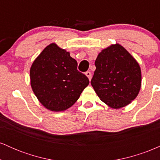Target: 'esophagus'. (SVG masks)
<instances>
[{"instance_id":"esophagus-1","label":"esophagus","mask_w":160,"mask_h":160,"mask_svg":"<svg viewBox=\"0 0 160 160\" xmlns=\"http://www.w3.org/2000/svg\"><path fill=\"white\" fill-rule=\"evenodd\" d=\"M86 75L88 77V78H89V80H90L92 79V73L90 71H86Z\"/></svg>"}]
</instances>
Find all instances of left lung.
Segmentation results:
<instances>
[{
  "instance_id": "left-lung-1",
  "label": "left lung",
  "mask_w": 160,
  "mask_h": 160,
  "mask_svg": "<svg viewBox=\"0 0 160 160\" xmlns=\"http://www.w3.org/2000/svg\"><path fill=\"white\" fill-rule=\"evenodd\" d=\"M91 84L102 102L112 108L125 107L141 89L140 66L120 44L111 45L98 54Z\"/></svg>"
}]
</instances>
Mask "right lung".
<instances>
[{"instance_id":"right-lung-1","label":"right lung","mask_w":160,"mask_h":160,"mask_svg":"<svg viewBox=\"0 0 160 160\" xmlns=\"http://www.w3.org/2000/svg\"><path fill=\"white\" fill-rule=\"evenodd\" d=\"M31 86L40 102L52 111H65L74 104L89 85L87 77L78 70V62L51 43L33 62Z\"/></svg>"}]
</instances>
